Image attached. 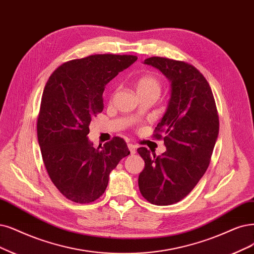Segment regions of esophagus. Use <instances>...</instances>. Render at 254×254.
I'll use <instances>...</instances> for the list:
<instances>
[{
	"instance_id": "34e87169",
	"label": "esophagus",
	"mask_w": 254,
	"mask_h": 254,
	"mask_svg": "<svg viewBox=\"0 0 254 254\" xmlns=\"http://www.w3.org/2000/svg\"><path fill=\"white\" fill-rule=\"evenodd\" d=\"M127 147H128V149H129L130 154H132V155L136 154V146H135L134 144H132V143H128V144H127Z\"/></svg>"
}]
</instances>
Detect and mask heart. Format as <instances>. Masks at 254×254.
Here are the masks:
<instances>
[{
    "mask_svg": "<svg viewBox=\"0 0 254 254\" xmlns=\"http://www.w3.org/2000/svg\"><path fill=\"white\" fill-rule=\"evenodd\" d=\"M135 87L139 95L140 94L149 93L158 94L159 95L162 89V82L156 74H145L137 79Z\"/></svg>",
    "mask_w": 254,
    "mask_h": 254,
    "instance_id": "1",
    "label": "heart"
}]
</instances>
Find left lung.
I'll list each match as a JSON object with an SVG mask.
<instances>
[{
	"label": "left lung",
	"instance_id": "1",
	"mask_svg": "<svg viewBox=\"0 0 254 254\" xmlns=\"http://www.w3.org/2000/svg\"><path fill=\"white\" fill-rule=\"evenodd\" d=\"M144 64L171 80L172 95L153 134L163 139L166 151L156 156L145 147L137 149L145 163L138 185L149 203L172 205L183 200L208 168L219 135L218 110L208 81L192 64L160 56Z\"/></svg>",
	"mask_w": 254,
	"mask_h": 254
}]
</instances>
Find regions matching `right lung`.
I'll return each instance as SVG.
<instances>
[{
    "label": "right lung",
    "mask_w": 254,
    "mask_h": 254,
    "mask_svg": "<svg viewBox=\"0 0 254 254\" xmlns=\"http://www.w3.org/2000/svg\"><path fill=\"white\" fill-rule=\"evenodd\" d=\"M137 61L135 55L95 54L72 60L47 81L37 118V139L52 183L68 200L88 204L105 192L109 176L129 155L124 138L95 148L89 141L91 120L103 110L110 80Z\"/></svg>",
    "instance_id": "right-lung-1"
}]
</instances>
